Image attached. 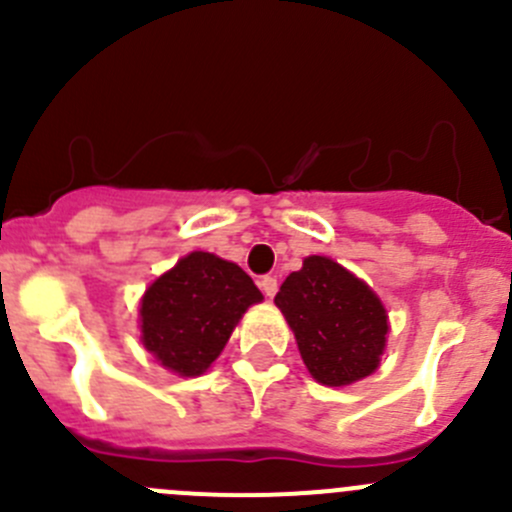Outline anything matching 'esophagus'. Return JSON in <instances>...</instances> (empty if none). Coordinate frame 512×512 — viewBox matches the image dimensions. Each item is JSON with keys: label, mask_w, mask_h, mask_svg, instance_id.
Returning a JSON list of instances; mask_svg holds the SVG:
<instances>
[{"label": "esophagus", "mask_w": 512, "mask_h": 512, "mask_svg": "<svg viewBox=\"0 0 512 512\" xmlns=\"http://www.w3.org/2000/svg\"><path fill=\"white\" fill-rule=\"evenodd\" d=\"M277 287H280V285H277V277L267 275V277H262V280H260V289L265 292V297H270V299L275 297Z\"/></svg>", "instance_id": "obj_1"}]
</instances>
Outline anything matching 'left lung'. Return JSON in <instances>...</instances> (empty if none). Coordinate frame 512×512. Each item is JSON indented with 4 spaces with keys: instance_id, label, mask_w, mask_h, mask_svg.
<instances>
[{
    "instance_id": "left-lung-1",
    "label": "left lung",
    "mask_w": 512,
    "mask_h": 512,
    "mask_svg": "<svg viewBox=\"0 0 512 512\" xmlns=\"http://www.w3.org/2000/svg\"><path fill=\"white\" fill-rule=\"evenodd\" d=\"M275 304L285 314L309 374L347 386L379 366L389 317L374 289L329 257H304L282 282Z\"/></svg>"
}]
</instances>
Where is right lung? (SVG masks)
I'll return each instance as SVG.
<instances>
[{
	"instance_id": "1",
	"label": "right lung",
	"mask_w": 512,
	"mask_h": 512,
	"mask_svg": "<svg viewBox=\"0 0 512 512\" xmlns=\"http://www.w3.org/2000/svg\"><path fill=\"white\" fill-rule=\"evenodd\" d=\"M255 302L262 292L242 267L213 252H190L143 294V347L168 371L200 376Z\"/></svg>"
}]
</instances>
